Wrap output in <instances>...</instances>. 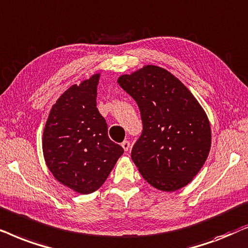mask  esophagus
I'll use <instances>...</instances> for the list:
<instances>
[{
	"mask_svg": "<svg viewBox=\"0 0 248 248\" xmlns=\"http://www.w3.org/2000/svg\"><path fill=\"white\" fill-rule=\"evenodd\" d=\"M121 146H122V148H124V152H128V151H129V147H130V143L128 140H124V141H122Z\"/></svg>",
	"mask_w": 248,
	"mask_h": 248,
	"instance_id": "obj_1",
	"label": "esophagus"
}]
</instances>
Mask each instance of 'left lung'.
<instances>
[{
	"mask_svg": "<svg viewBox=\"0 0 248 248\" xmlns=\"http://www.w3.org/2000/svg\"><path fill=\"white\" fill-rule=\"evenodd\" d=\"M117 81L140 110L143 133L131 150L138 171L158 190L187 186L211 150V126L202 105L176 76L158 65L146 64Z\"/></svg>",
	"mask_w": 248,
	"mask_h": 248,
	"instance_id": "1",
	"label": "left lung"
}]
</instances>
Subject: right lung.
I'll return each mask as SVG.
<instances>
[{
    "instance_id": "add662e5",
    "label": "right lung",
    "mask_w": 248,
    "mask_h": 248,
    "mask_svg": "<svg viewBox=\"0 0 248 248\" xmlns=\"http://www.w3.org/2000/svg\"><path fill=\"white\" fill-rule=\"evenodd\" d=\"M101 74L72 85L49 111L43 131V155L59 183L82 195L97 190L124 148L108 136V124L96 108Z\"/></svg>"
}]
</instances>
